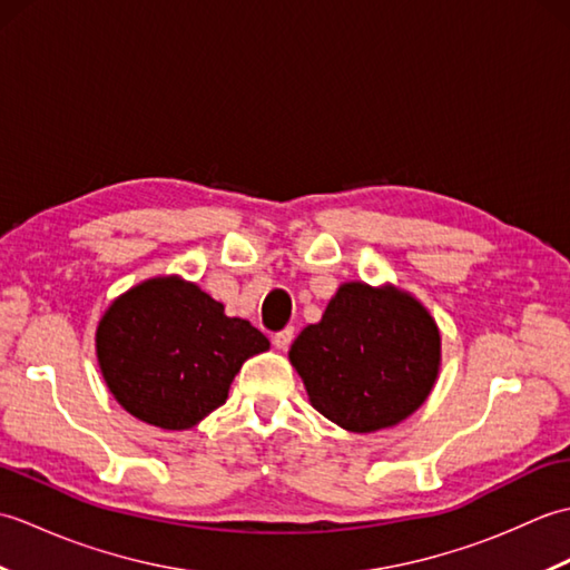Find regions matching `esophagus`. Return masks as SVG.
Wrapping results in <instances>:
<instances>
[{"label": "esophagus", "instance_id": "esophagus-1", "mask_svg": "<svg viewBox=\"0 0 570 570\" xmlns=\"http://www.w3.org/2000/svg\"><path fill=\"white\" fill-rule=\"evenodd\" d=\"M292 341H294V328H284L272 337V343H274L276 350H286L288 345H292Z\"/></svg>", "mask_w": 570, "mask_h": 570}]
</instances>
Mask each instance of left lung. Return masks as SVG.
Instances as JSON below:
<instances>
[{"mask_svg": "<svg viewBox=\"0 0 570 570\" xmlns=\"http://www.w3.org/2000/svg\"><path fill=\"white\" fill-rule=\"evenodd\" d=\"M288 360L313 409L345 431L372 433L426 402L441 367V333L411 294L347 282L323 318L301 331Z\"/></svg>", "mask_w": 570, "mask_h": 570, "instance_id": "left-lung-1", "label": "left lung"}]
</instances>
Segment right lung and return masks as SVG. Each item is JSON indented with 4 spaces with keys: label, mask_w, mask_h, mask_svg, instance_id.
<instances>
[{
    "label": "right lung",
    "mask_w": 570,
    "mask_h": 570,
    "mask_svg": "<svg viewBox=\"0 0 570 570\" xmlns=\"http://www.w3.org/2000/svg\"><path fill=\"white\" fill-rule=\"evenodd\" d=\"M95 347L107 386L131 416L186 431L225 404L242 362L269 341L249 321L225 316L196 284L156 276L105 311Z\"/></svg>",
    "instance_id": "right-lung-1"
}]
</instances>
